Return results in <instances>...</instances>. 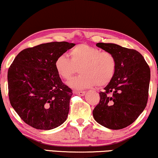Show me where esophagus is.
Here are the masks:
<instances>
[{
  "instance_id": "esophagus-1",
  "label": "esophagus",
  "mask_w": 158,
  "mask_h": 158,
  "mask_svg": "<svg viewBox=\"0 0 158 158\" xmlns=\"http://www.w3.org/2000/svg\"><path fill=\"white\" fill-rule=\"evenodd\" d=\"M74 94H75L77 95H80V96H84L85 94V91H74Z\"/></svg>"
}]
</instances>
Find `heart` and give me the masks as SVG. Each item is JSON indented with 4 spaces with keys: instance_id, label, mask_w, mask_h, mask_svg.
I'll return each mask as SVG.
<instances>
[{
    "instance_id": "obj_1",
    "label": "heart",
    "mask_w": 158,
    "mask_h": 158,
    "mask_svg": "<svg viewBox=\"0 0 158 158\" xmlns=\"http://www.w3.org/2000/svg\"><path fill=\"white\" fill-rule=\"evenodd\" d=\"M70 59L64 55L54 62L56 73L64 80L71 79L79 68L81 75L68 85L74 89H88L97 84L102 87L111 81L116 69V60L110 52L102 51L86 44L76 45L69 51Z\"/></svg>"
}]
</instances>
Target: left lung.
<instances>
[{
  "instance_id": "left-lung-1",
  "label": "left lung",
  "mask_w": 158,
  "mask_h": 158,
  "mask_svg": "<svg viewBox=\"0 0 158 158\" xmlns=\"http://www.w3.org/2000/svg\"><path fill=\"white\" fill-rule=\"evenodd\" d=\"M96 45L114 56L116 69L105 91H100L93 116L105 127L123 129L133 123L147 106L150 69L137 50L113 43L99 42Z\"/></svg>"
}]
</instances>
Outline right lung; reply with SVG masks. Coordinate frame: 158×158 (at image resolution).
<instances>
[{
	"mask_svg": "<svg viewBox=\"0 0 158 158\" xmlns=\"http://www.w3.org/2000/svg\"><path fill=\"white\" fill-rule=\"evenodd\" d=\"M75 45L53 42L26 48L8 70L9 101L19 117L38 130H52L67 120L73 91L62 83L54 62Z\"/></svg>",
	"mask_w": 158,
	"mask_h": 158,
	"instance_id": "1",
	"label": "right lung"
}]
</instances>
